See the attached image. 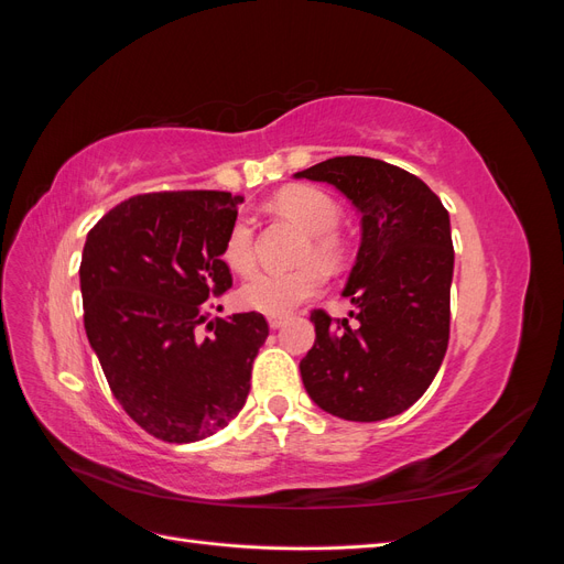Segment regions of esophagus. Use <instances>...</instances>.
Segmentation results:
<instances>
[{
  "instance_id": "esophagus-1",
  "label": "esophagus",
  "mask_w": 564,
  "mask_h": 564,
  "mask_svg": "<svg viewBox=\"0 0 564 564\" xmlns=\"http://www.w3.org/2000/svg\"><path fill=\"white\" fill-rule=\"evenodd\" d=\"M268 324L270 329H280L284 324V315H268Z\"/></svg>"
}]
</instances>
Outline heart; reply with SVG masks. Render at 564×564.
I'll return each mask as SVG.
<instances>
[{
  "label": "heart",
  "mask_w": 564,
  "mask_h": 564,
  "mask_svg": "<svg viewBox=\"0 0 564 564\" xmlns=\"http://www.w3.org/2000/svg\"><path fill=\"white\" fill-rule=\"evenodd\" d=\"M275 209L311 232L303 247V263L278 270L265 268L253 272L237 289L242 308L265 315H284L296 305L317 296L329 280V268H340L348 259L346 237L338 232L344 209L334 195L313 185H292L275 197ZM220 256L235 272H249L256 265V228L247 214L237 216L220 245Z\"/></svg>",
  "instance_id": "heart-1"
}]
</instances>
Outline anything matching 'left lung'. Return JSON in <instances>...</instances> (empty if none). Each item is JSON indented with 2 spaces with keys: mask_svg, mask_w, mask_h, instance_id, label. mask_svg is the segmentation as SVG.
<instances>
[{
  "mask_svg": "<svg viewBox=\"0 0 564 564\" xmlns=\"http://www.w3.org/2000/svg\"><path fill=\"white\" fill-rule=\"evenodd\" d=\"M299 178L336 185L362 214V245L344 289L348 319L313 311L301 379L324 412L383 421L412 406L445 360L454 247L449 214L414 174L371 158H332Z\"/></svg>",
  "mask_w": 564,
  "mask_h": 564,
  "instance_id": "obj_1",
  "label": "left lung"
}]
</instances>
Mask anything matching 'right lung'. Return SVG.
I'll use <instances>...</instances> for the list:
<instances>
[{
	"label": "right lung",
	"instance_id": "obj_1",
	"mask_svg": "<svg viewBox=\"0 0 564 564\" xmlns=\"http://www.w3.org/2000/svg\"><path fill=\"white\" fill-rule=\"evenodd\" d=\"M240 202L224 191L135 195L100 218L84 245L89 344L115 400L164 442L204 440L240 414L268 338L261 313L209 319V299L232 286L220 245Z\"/></svg>",
	"mask_w": 564,
	"mask_h": 564
}]
</instances>
